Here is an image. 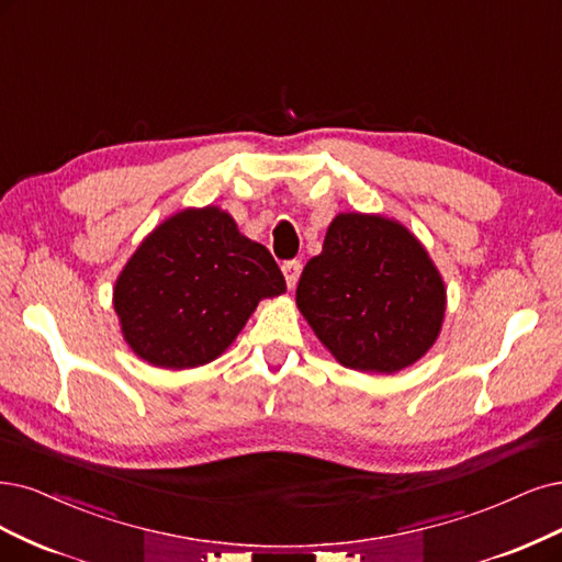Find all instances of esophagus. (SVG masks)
Segmentation results:
<instances>
[{
    "label": "esophagus",
    "instance_id": "esophagus-1",
    "mask_svg": "<svg viewBox=\"0 0 562 562\" xmlns=\"http://www.w3.org/2000/svg\"><path fill=\"white\" fill-rule=\"evenodd\" d=\"M301 261H284L282 263V273H284V280H286V286L294 289L296 282H299V276H301Z\"/></svg>",
    "mask_w": 562,
    "mask_h": 562
}]
</instances>
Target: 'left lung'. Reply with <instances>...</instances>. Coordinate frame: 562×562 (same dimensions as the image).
<instances>
[{
    "label": "left lung",
    "mask_w": 562,
    "mask_h": 562,
    "mask_svg": "<svg viewBox=\"0 0 562 562\" xmlns=\"http://www.w3.org/2000/svg\"><path fill=\"white\" fill-rule=\"evenodd\" d=\"M296 305L345 368L398 372L438 340L447 289L426 247L382 215L340 213L299 280Z\"/></svg>",
    "instance_id": "left-lung-1"
}]
</instances>
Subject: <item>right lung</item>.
Segmentation results:
<instances>
[{"instance_id":"right-lung-1","label":"right lung","mask_w":562,"mask_h":562,"mask_svg":"<svg viewBox=\"0 0 562 562\" xmlns=\"http://www.w3.org/2000/svg\"><path fill=\"white\" fill-rule=\"evenodd\" d=\"M284 292L268 249L205 205L164 220L138 245L115 280L113 307L138 359L184 370L215 361L259 301Z\"/></svg>"}]
</instances>
